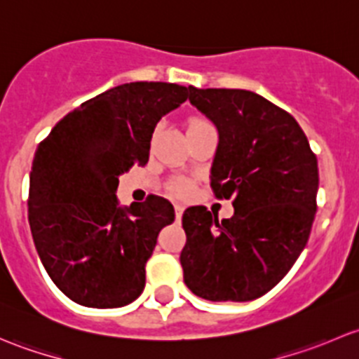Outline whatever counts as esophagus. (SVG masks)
I'll list each match as a JSON object with an SVG mask.
<instances>
[{"instance_id": "obj_1", "label": "esophagus", "mask_w": 359, "mask_h": 359, "mask_svg": "<svg viewBox=\"0 0 359 359\" xmlns=\"http://www.w3.org/2000/svg\"><path fill=\"white\" fill-rule=\"evenodd\" d=\"M182 213H184V206L180 205V203H177V205H175V215H177V219H180V217H182Z\"/></svg>"}]
</instances>
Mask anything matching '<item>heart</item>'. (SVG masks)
<instances>
[{
	"label": "heart",
	"instance_id": "obj_1",
	"mask_svg": "<svg viewBox=\"0 0 359 359\" xmlns=\"http://www.w3.org/2000/svg\"><path fill=\"white\" fill-rule=\"evenodd\" d=\"M201 125H206V121L194 118V119H191L189 128H194V126H201ZM173 191H175L177 194H186L187 191H189V186H187L184 180H177V182H173Z\"/></svg>",
	"mask_w": 359,
	"mask_h": 359
}]
</instances>
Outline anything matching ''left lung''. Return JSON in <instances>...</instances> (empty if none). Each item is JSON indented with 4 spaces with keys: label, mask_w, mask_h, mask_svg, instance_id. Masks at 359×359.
Returning a JSON list of instances; mask_svg holds the SVG:
<instances>
[{
    "label": "left lung",
    "mask_w": 359,
    "mask_h": 359,
    "mask_svg": "<svg viewBox=\"0 0 359 359\" xmlns=\"http://www.w3.org/2000/svg\"><path fill=\"white\" fill-rule=\"evenodd\" d=\"M189 102L215 125L210 182L233 198L219 222L205 206L182 215L184 283L212 302H247L276 287L309 240L318 159L293 116L248 90L194 88Z\"/></svg>",
    "instance_id": "obj_1"
}]
</instances>
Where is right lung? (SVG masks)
<instances>
[{
  "instance_id": "1",
  "label": "right lung",
  "mask_w": 359,
  "mask_h": 359,
  "mask_svg": "<svg viewBox=\"0 0 359 359\" xmlns=\"http://www.w3.org/2000/svg\"><path fill=\"white\" fill-rule=\"evenodd\" d=\"M186 86H114L64 116L36 149L29 226L43 267L72 302L111 309L146 287L159 231L175 220L165 198L119 205V175L149 161L158 121L187 100Z\"/></svg>"
}]
</instances>
